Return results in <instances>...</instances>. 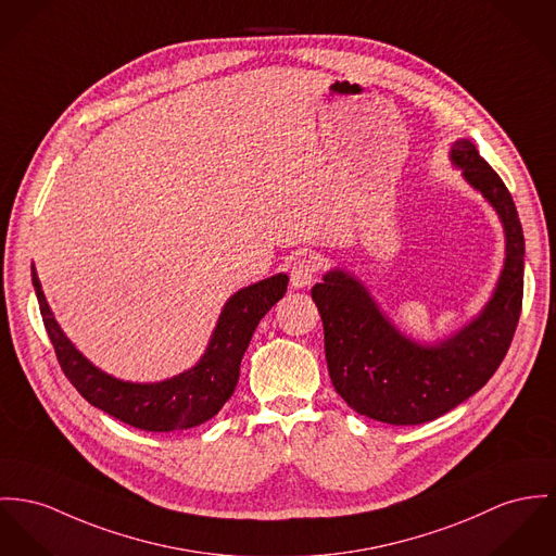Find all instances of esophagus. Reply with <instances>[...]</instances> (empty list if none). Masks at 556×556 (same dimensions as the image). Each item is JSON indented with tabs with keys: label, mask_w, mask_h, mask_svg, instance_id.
Returning <instances> with one entry per match:
<instances>
[{
	"label": "esophagus",
	"mask_w": 556,
	"mask_h": 556,
	"mask_svg": "<svg viewBox=\"0 0 556 556\" xmlns=\"http://www.w3.org/2000/svg\"><path fill=\"white\" fill-rule=\"evenodd\" d=\"M319 273V262L317 257L300 256L292 266H290V281L294 288H306L313 283V279Z\"/></svg>",
	"instance_id": "esophagus-1"
}]
</instances>
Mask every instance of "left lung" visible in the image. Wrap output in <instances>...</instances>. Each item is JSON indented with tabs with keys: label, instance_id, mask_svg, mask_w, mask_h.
<instances>
[{
	"label": "left lung",
	"instance_id": "1",
	"mask_svg": "<svg viewBox=\"0 0 556 556\" xmlns=\"http://www.w3.org/2000/svg\"><path fill=\"white\" fill-rule=\"evenodd\" d=\"M451 159L497 210L506 230V264L478 319L448 341L421 346L406 341L366 288L342 270L311 290L334 389L355 413L389 426L433 421L476 393L504 362L522 308L525 239L513 194L468 139L455 141Z\"/></svg>",
	"mask_w": 556,
	"mask_h": 556
}]
</instances>
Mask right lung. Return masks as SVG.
I'll use <instances>...</instances> for the list:
<instances>
[{
	"instance_id": "add662e5",
	"label": "right lung",
	"mask_w": 556,
	"mask_h": 556,
	"mask_svg": "<svg viewBox=\"0 0 556 556\" xmlns=\"http://www.w3.org/2000/svg\"><path fill=\"white\" fill-rule=\"evenodd\" d=\"M34 288L42 313L43 328L54 346L63 375L88 404L110 417L143 431H177L210 421L232 395L243 353L252 341L260 319L288 290V275H275L254 283L226 302L214 337L203 359L172 381L135 384L118 381L97 370L85 355L67 341L56 326L36 270Z\"/></svg>"
}]
</instances>
